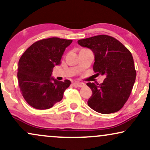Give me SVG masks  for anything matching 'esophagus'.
<instances>
[{"label":"esophagus","mask_w":150,"mask_h":150,"mask_svg":"<svg viewBox=\"0 0 150 150\" xmlns=\"http://www.w3.org/2000/svg\"><path fill=\"white\" fill-rule=\"evenodd\" d=\"M73 84L75 87H82V86H84V83L81 82H74Z\"/></svg>","instance_id":"34e87169"}]
</instances>
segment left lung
Listing matches in <instances>:
<instances>
[{
	"mask_svg": "<svg viewBox=\"0 0 150 150\" xmlns=\"http://www.w3.org/2000/svg\"><path fill=\"white\" fill-rule=\"evenodd\" d=\"M77 43L93 52V69L97 75L105 77L100 84L86 83L92 91L88 105L102 114L119 111L129 98L136 81V71L131 53L120 41L107 35L79 40Z\"/></svg>",
	"mask_w": 150,
	"mask_h": 150,
	"instance_id": "left-lung-1",
	"label": "left lung"
}]
</instances>
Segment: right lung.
Here are the masks:
<instances>
[{"label":"right lung","instance_id":"1","mask_svg":"<svg viewBox=\"0 0 150 150\" xmlns=\"http://www.w3.org/2000/svg\"><path fill=\"white\" fill-rule=\"evenodd\" d=\"M72 42L59 38L40 40L21 57L17 73L19 89L25 100L33 108L49 109L62 100L70 81H58L51 76L53 68L61 64L65 50Z\"/></svg>","mask_w":150,"mask_h":150}]
</instances>
